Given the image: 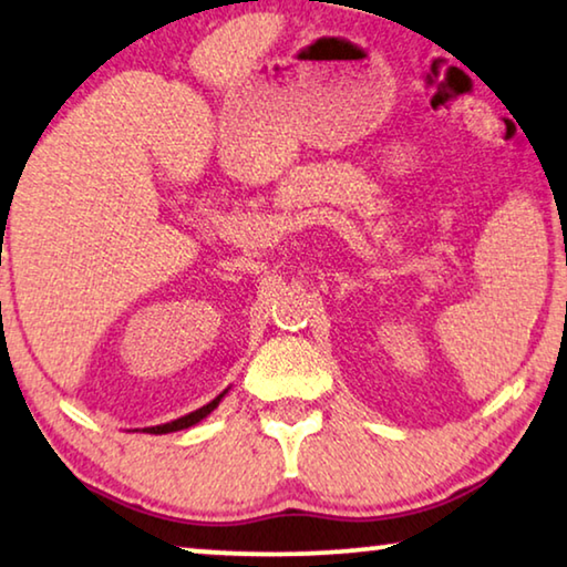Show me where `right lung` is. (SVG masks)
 Masks as SVG:
<instances>
[{"instance_id": "add662e5", "label": "right lung", "mask_w": 567, "mask_h": 567, "mask_svg": "<svg viewBox=\"0 0 567 567\" xmlns=\"http://www.w3.org/2000/svg\"><path fill=\"white\" fill-rule=\"evenodd\" d=\"M229 390H224L219 398H214L212 402H208V405H204V408H198V410H193V413H188V415H183V417H177V421H169V423H162V425H150V429H144L146 433H154V436H157V433H173V431H183V429H190V425H196V423H200L204 421V417H208L214 413L216 408H219V402L224 400V394H227Z\"/></svg>"}]
</instances>
